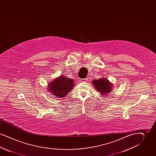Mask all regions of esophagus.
Instances as JSON below:
<instances>
[{
  "label": "esophagus",
  "instance_id": "1",
  "mask_svg": "<svg viewBox=\"0 0 156 156\" xmlns=\"http://www.w3.org/2000/svg\"><path fill=\"white\" fill-rule=\"evenodd\" d=\"M82 81H83L84 82H87L88 81V79L87 78H85V79H83V80H82Z\"/></svg>",
  "mask_w": 156,
  "mask_h": 156
}]
</instances>
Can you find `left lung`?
Masks as SVG:
<instances>
[{
  "label": "left lung",
  "instance_id": "8db88e82",
  "mask_svg": "<svg viewBox=\"0 0 156 156\" xmlns=\"http://www.w3.org/2000/svg\"><path fill=\"white\" fill-rule=\"evenodd\" d=\"M95 89L101 95H107L113 89V84L106 78H101L92 82Z\"/></svg>",
  "mask_w": 156,
  "mask_h": 156
}]
</instances>
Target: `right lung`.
I'll return each instance as SVG.
<instances>
[{"label":"right lung","instance_id":"1","mask_svg":"<svg viewBox=\"0 0 156 156\" xmlns=\"http://www.w3.org/2000/svg\"><path fill=\"white\" fill-rule=\"evenodd\" d=\"M73 79L65 76H60L48 84L47 90L55 97L64 98L74 87Z\"/></svg>","mask_w":156,"mask_h":156}]
</instances>
